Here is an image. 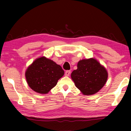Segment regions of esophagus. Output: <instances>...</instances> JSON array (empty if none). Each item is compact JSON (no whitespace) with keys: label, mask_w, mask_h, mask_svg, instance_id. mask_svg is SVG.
<instances>
[{"label":"esophagus","mask_w":131,"mask_h":131,"mask_svg":"<svg viewBox=\"0 0 131 131\" xmlns=\"http://www.w3.org/2000/svg\"><path fill=\"white\" fill-rule=\"evenodd\" d=\"M70 70H66L65 72V76H69L70 74Z\"/></svg>","instance_id":"1"}]
</instances>
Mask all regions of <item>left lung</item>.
Segmentation results:
<instances>
[{"label":"left lung","mask_w":131,"mask_h":131,"mask_svg":"<svg viewBox=\"0 0 131 131\" xmlns=\"http://www.w3.org/2000/svg\"><path fill=\"white\" fill-rule=\"evenodd\" d=\"M107 77L105 68L94 58L80 61L77 69L71 74L76 87L84 95L96 94L105 85Z\"/></svg>","instance_id":"8db88e82"}]
</instances>
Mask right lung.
<instances>
[{"label":"right lung","instance_id":"1","mask_svg":"<svg viewBox=\"0 0 131 131\" xmlns=\"http://www.w3.org/2000/svg\"><path fill=\"white\" fill-rule=\"evenodd\" d=\"M63 74L64 71L60 65L45 57L35 60L25 72L28 85L40 94H47Z\"/></svg>","mask_w":131,"mask_h":131}]
</instances>
